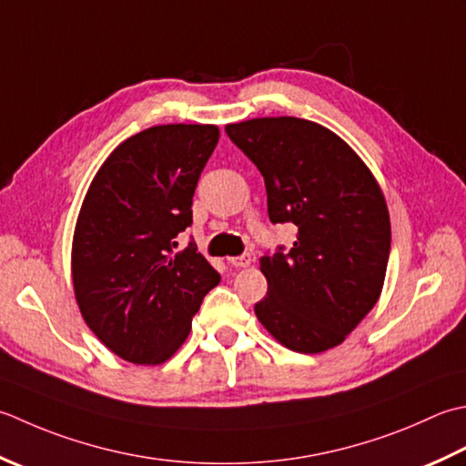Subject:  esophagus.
Returning a JSON list of instances; mask_svg holds the SVG:
<instances>
[{"mask_svg":"<svg viewBox=\"0 0 466 466\" xmlns=\"http://www.w3.org/2000/svg\"><path fill=\"white\" fill-rule=\"evenodd\" d=\"M228 262H230L232 267H236V268H244V267H250L252 258H250V254H242V257H232V258H228Z\"/></svg>","mask_w":466,"mask_h":466,"instance_id":"obj_1","label":"esophagus"}]
</instances>
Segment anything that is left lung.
Wrapping results in <instances>:
<instances>
[{
  "instance_id": "left-lung-1",
  "label": "left lung",
  "mask_w": 466,
  "mask_h": 466,
  "mask_svg": "<svg viewBox=\"0 0 466 466\" xmlns=\"http://www.w3.org/2000/svg\"><path fill=\"white\" fill-rule=\"evenodd\" d=\"M258 167L272 224H295L293 248L260 258L258 321L285 348L321 353L343 343L378 303L390 258L384 194L341 137L297 116L226 125Z\"/></svg>"
}]
</instances>
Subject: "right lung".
Masks as SVG:
<instances>
[{
    "label": "right lung",
    "mask_w": 466,
    "mask_h": 466,
    "mask_svg": "<svg viewBox=\"0 0 466 466\" xmlns=\"http://www.w3.org/2000/svg\"><path fill=\"white\" fill-rule=\"evenodd\" d=\"M216 125H157L108 155L82 202L72 240L78 309L118 358L167 361L220 275L196 242L176 252L191 198L214 153Z\"/></svg>",
    "instance_id": "1"
}]
</instances>
